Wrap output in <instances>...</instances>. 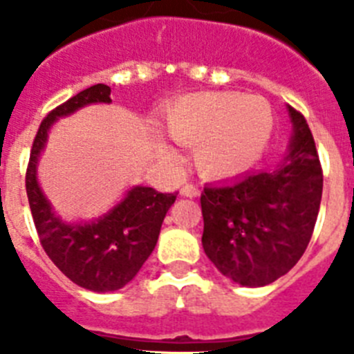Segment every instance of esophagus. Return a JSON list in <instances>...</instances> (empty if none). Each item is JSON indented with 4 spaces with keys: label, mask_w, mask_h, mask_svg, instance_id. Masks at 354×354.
<instances>
[{
    "label": "esophagus",
    "mask_w": 354,
    "mask_h": 354,
    "mask_svg": "<svg viewBox=\"0 0 354 354\" xmlns=\"http://www.w3.org/2000/svg\"><path fill=\"white\" fill-rule=\"evenodd\" d=\"M180 195L189 196V198H193V196H198L200 187L195 186V184H184V186L180 187Z\"/></svg>",
    "instance_id": "obj_1"
}]
</instances>
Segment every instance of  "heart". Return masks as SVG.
I'll use <instances>...</instances> for the list:
<instances>
[{
    "label": "heart",
    "instance_id": "heart-1",
    "mask_svg": "<svg viewBox=\"0 0 354 354\" xmlns=\"http://www.w3.org/2000/svg\"><path fill=\"white\" fill-rule=\"evenodd\" d=\"M174 140L195 145V161L205 175L225 177L252 167L273 131V111L257 95L232 92L193 93L167 111Z\"/></svg>",
    "mask_w": 354,
    "mask_h": 354
}]
</instances>
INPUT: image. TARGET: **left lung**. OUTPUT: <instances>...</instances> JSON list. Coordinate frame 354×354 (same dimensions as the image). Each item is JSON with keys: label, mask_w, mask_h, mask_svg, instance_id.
<instances>
[{"label": "left lung", "mask_w": 354, "mask_h": 354, "mask_svg": "<svg viewBox=\"0 0 354 354\" xmlns=\"http://www.w3.org/2000/svg\"><path fill=\"white\" fill-rule=\"evenodd\" d=\"M287 109L294 133L283 161L273 170L209 184L200 196L205 255L239 286H268L292 270L317 221L323 168L305 117Z\"/></svg>", "instance_id": "obj_1"}]
</instances>
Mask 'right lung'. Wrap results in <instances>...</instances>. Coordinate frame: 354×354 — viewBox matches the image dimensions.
Returning a JSON list of instances; mask_svg holds the SVG:
<instances>
[{"instance_id": "add662e5", "label": "right lung", "mask_w": 354, "mask_h": 354, "mask_svg": "<svg viewBox=\"0 0 354 354\" xmlns=\"http://www.w3.org/2000/svg\"><path fill=\"white\" fill-rule=\"evenodd\" d=\"M108 84H93L55 108L40 124L26 168V193L40 245L76 286L93 292L118 290L142 270L158 243L159 230L177 193L134 186L120 204L90 223H65L53 211L37 180V162L49 127L83 106L111 102Z\"/></svg>"}]
</instances>
